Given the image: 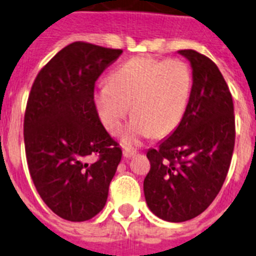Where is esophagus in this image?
Wrapping results in <instances>:
<instances>
[{"instance_id":"obj_1","label":"esophagus","mask_w":256,"mask_h":256,"mask_svg":"<svg viewBox=\"0 0 256 256\" xmlns=\"http://www.w3.org/2000/svg\"><path fill=\"white\" fill-rule=\"evenodd\" d=\"M136 154V150H124V157L125 158H131V157H134Z\"/></svg>"}]
</instances>
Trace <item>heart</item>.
<instances>
[{"instance_id":"1","label":"heart","mask_w":256,"mask_h":256,"mask_svg":"<svg viewBox=\"0 0 256 256\" xmlns=\"http://www.w3.org/2000/svg\"><path fill=\"white\" fill-rule=\"evenodd\" d=\"M192 91V70L182 59L158 60L135 56L98 86L94 106L104 128L117 134L130 110L131 120L122 142L132 146L150 135L171 134L183 120Z\"/></svg>"}]
</instances>
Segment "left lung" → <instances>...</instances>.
<instances>
[{
	"label": "left lung",
	"instance_id": "obj_1",
	"mask_svg": "<svg viewBox=\"0 0 256 256\" xmlns=\"http://www.w3.org/2000/svg\"><path fill=\"white\" fill-rule=\"evenodd\" d=\"M192 66V91L175 131L146 152L144 196L153 214L180 223L206 210L223 186L234 148L233 100L210 58L179 50Z\"/></svg>",
	"mask_w": 256,
	"mask_h": 256
}]
</instances>
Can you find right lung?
I'll return each mask as SVG.
<instances>
[{
    "instance_id": "add662e5",
    "label": "right lung",
    "mask_w": 256,
    "mask_h": 256,
    "mask_svg": "<svg viewBox=\"0 0 256 256\" xmlns=\"http://www.w3.org/2000/svg\"><path fill=\"white\" fill-rule=\"evenodd\" d=\"M122 54L77 41L38 72L24 114L26 164L36 190L58 216L99 214L122 157L95 110V82Z\"/></svg>"
}]
</instances>
